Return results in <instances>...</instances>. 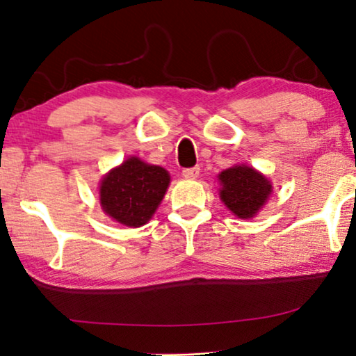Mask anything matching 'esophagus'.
I'll return each mask as SVG.
<instances>
[{
    "label": "esophagus",
    "instance_id": "34e87169",
    "mask_svg": "<svg viewBox=\"0 0 356 356\" xmlns=\"http://www.w3.org/2000/svg\"><path fill=\"white\" fill-rule=\"evenodd\" d=\"M183 177L188 178V179H196V178H199V167H193V168L183 170Z\"/></svg>",
    "mask_w": 356,
    "mask_h": 356
}]
</instances>
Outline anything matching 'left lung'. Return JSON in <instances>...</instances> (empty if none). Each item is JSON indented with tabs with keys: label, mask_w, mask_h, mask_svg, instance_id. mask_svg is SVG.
Returning a JSON list of instances; mask_svg holds the SVG:
<instances>
[{
	"label": "left lung",
	"mask_w": 356,
	"mask_h": 356,
	"mask_svg": "<svg viewBox=\"0 0 356 356\" xmlns=\"http://www.w3.org/2000/svg\"><path fill=\"white\" fill-rule=\"evenodd\" d=\"M218 197L236 218H254L269 201L274 186L259 170L236 163L217 175Z\"/></svg>",
	"instance_id": "1"
}]
</instances>
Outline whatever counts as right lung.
<instances>
[{
    "mask_svg": "<svg viewBox=\"0 0 356 356\" xmlns=\"http://www.w3.org/2000/svg\"><path fill=\"white\" fill-rule=\"evenodd\" d=\"M170 181L172 178L163 167L131 155L100 179V207L120 225L139 228L152 218Z\"/></svg>",
    "mask_w": 356,
    "mask_h": 356,
    "instance_id": "right-lung-1",
    "label": "right lung"
}]
</instances>
